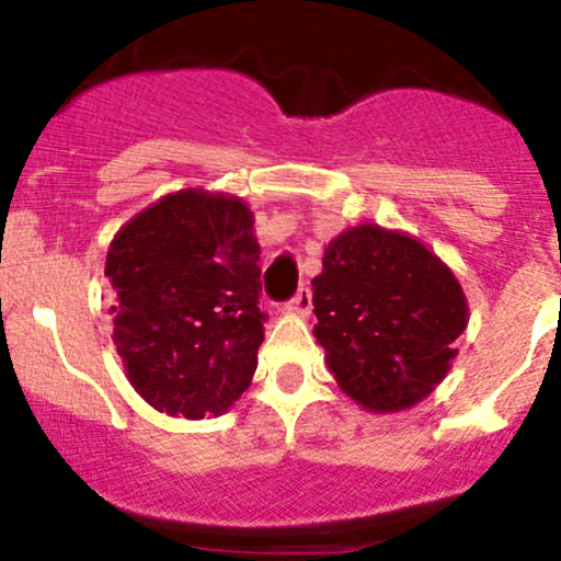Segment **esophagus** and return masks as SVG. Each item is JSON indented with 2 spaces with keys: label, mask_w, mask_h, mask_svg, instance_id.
Masks as SVG:
<instances>
[{
  "label": "esophagus",
  "mask_w": 561,
  "mask_h": 561,
  "mask_svg": "<svg viewBox=\"0 0 561 561\" xmlns=\"http://www.w3.org/2000/svg\"><path fill=\"white\" fill-rule=\"evenodd\" d=\"M287 309H290V312H298V314L312 312V290H309V287H298L296 296L287 301Z\"/></svg>",
  "instance_id": "obj_1"
}]
</instances>
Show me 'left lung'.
<instances>
[{"instance_id":"1","label":"left lung","mask_w":561,"mask_h":561,"mask_svg":"<svg viewBox=\"0 0 561 561\" xmlns=\"http://www.w3.org/2000/svg\"><path fill=\"white\" fill-rule=\"evenodd\" d=\"M312 285L328 369L366 410H407L448 375L467 301L421 241L360 225L328 244Z\"/></svg>"}]
</instances>
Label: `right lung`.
<instances>
[{
  "instance_id": "add662e5",
  "label": "right lung",
  "mask_w": 561,
  "mask_h": 561,
  "mask_svg": "<svg viewBox=\"0 0 561 561\" xmlns=\"http://www.w3.org/2000/svg\"><path fill=\"white\" fill-rule=\"evenodd\" d=\"M113 344L135 390L168 415L222 412L257 369L260 247L241 201L186 190L129 219L105 260Z\"/></svg>"
}]
</instances>
